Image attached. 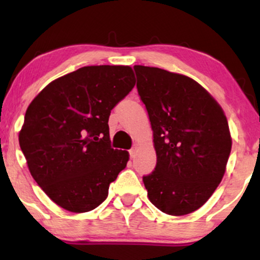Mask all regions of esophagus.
Returning <instances> with one entry per match:
<instances>
[{
	"instance_id": "obj_1",
	"label": "esophagus",
	"mask_w": 260,
	"mask_h": 260,
	"mask_svg": "<svg viewBox=\"0 0 260 260\" xmlns=\"http://www.w3.org/2000/svg\"><path fill=\"white\" fill-rule=\"evenodd\" d=\"M136 154H137V147H133V148L129 150V156L133 159V157L136 156Z\"/></svg>"
}]
</instances>
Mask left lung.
Listing matches in <instances>:
<instances>
[{
  "label": "left lung",
  "instance_id": "8db88e82",
  "mask_svg": "<svg viewBox=\"0 0 260 260\" xmlns=\"http://www.w3.org/2000/svg\"><path fill=\"white\" fill-rule=\"evenodd\" d=\"M134 71L156 151L155 170L143 176L149 201L169 215H187L204 205L222 180L232 145L228 118L189 77L145 66Z\"/></svg>",
  "mask_w": 260,
  "mask_h": 260
}]
</instances>
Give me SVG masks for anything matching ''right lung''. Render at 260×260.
<instances>
[{
    "instance_id": "1",
    "label": "right lung",
    "mask_w": 260,
    "mask_h": 260,
    "mask_svg": "<svg viewBox=\"0 0 260 260\" xmlns=\"http://www.w3.org/2000/svg\"><path fill=\"white\" fill-rule=\"evenodd\" d=\"M129 66H86L55 79L31 101L19 132L29 171L72 213L103 203L129 154L111 148V110L133 89Z\"/></svg>"
}]
</instances>
